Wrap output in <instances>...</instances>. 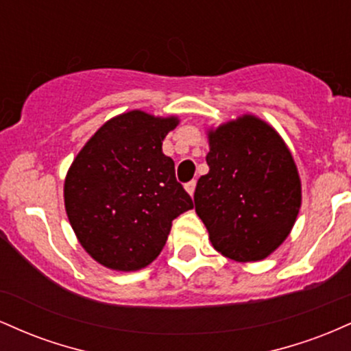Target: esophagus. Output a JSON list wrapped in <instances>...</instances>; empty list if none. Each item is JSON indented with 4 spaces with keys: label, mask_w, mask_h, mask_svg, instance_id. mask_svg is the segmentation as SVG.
Returning <instances> with one entry per match:
<instances>
[{
    "label": "esophagus",
    "mask_w": 351,
    "mask_h": 351,
    "mask_svg": "<svg viewBox=\"0 0 351 351\" xmlns=\"http://www.w3.org/2000/svg\"><path fill=\"white\" fill-rule=\"evenodd\" d=\"M195 188H196V181H195V180L188 181V183L184 184V189H186L189 196H193V193H195Z\"/></svg>",
    "instance_id": "obj_1"
}]
</instances>
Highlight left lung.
Wrapping results in <instances>:
<instances>
[{"mask_svg":"<svg viewBox=\"0 0 351 351\" xmlns=\"http://www.w3.org/2000/svg\"><path fill=\"white\" fill-rule=\"evenodd\" d=\"M208 175L195 191L196 215L217 252L237 263L263 261L291 234L302 184L280 135L254 115L208 130Z\"/></svg>","mask_w":351,"mask_h":351,"instance_id":"left-lung-1","label":"left lung"}]
</instances>
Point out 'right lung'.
<instances>
[{
    "mask_svg": "<svg viewBox=\"0 0 351 351\" xmlns=\"http://www.w3.org/2000/svg\"><path fill=\"white\" fill-rule=\"evenodd\" d=\"M176 117L142 110L110 119L77 153L64 204L80 245L114 271H138L162 252L171 221L193 208L162 150Z\"/></svg>",
    "mask_w": 351,
    "mask_h": 351,
    "instance_id": "obj_1",
    "label": "right lung"
}]
</instances>
